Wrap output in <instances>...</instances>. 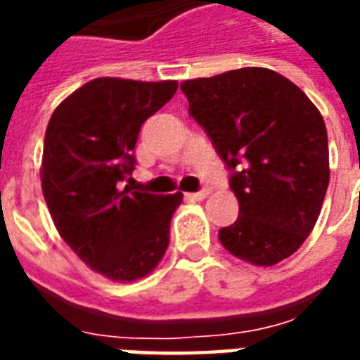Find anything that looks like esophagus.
<instances>
[{
	"label": "esophagus",
	"instance_id": "obj_1",
	"mask_svg": "<svg viewBox=\"0 0 360 360\" xmlns=\"http://www.w3.org/2000/svg\"><path fill=\"white\" fill-rule=\"evenodd\" d=\"M208 195H210V188L204 187V188H200L198 193H187L185 196H187L188 200H204V198H206Z\"/></svg>",
	"mask_w": 360,
	"mask_h": 360
}]
</instances>
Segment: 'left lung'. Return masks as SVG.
I'll use <instances>...</instances> for the list:
<instances>
[{
  "label": "left lung",
  "mask_w": 360,
  "mask_h": 360,
  "mask_svg": "<svg viewBox=\"0 0 360 360\" xmlns=\"http://www.w3.org/2000/svg\"><path fill=\"white\" fill-rule=\"evenodd\" d=\"M181 90L239 198V218L219 229L221 245L257 266L291 257L316 224L330 183L328 133L316 105L262 67L185 81Z\"/></svg>",
  "instance_id": "8db88e82"
}]
</instances>
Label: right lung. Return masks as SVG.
Segmentation results:
<instances>
[{
  "label": "right lung",
  "mask_w": 360,
  "mask_h": 360,
  "mask_svg": "<svg viewBox=\"0 0 360 360\" xmlns=\"http://www.w3.org/2000/svg\"><path fill=\"white\" fill-rule=\"evenodd\" d=\"M175 92V81L94 79L59 103L46 129L42 191L53 224L84 264L115 281L150 274L169 245L183 195L123 183L142 123Z\"/></svg>",
  "instance_id": "add662e5"
}]
</instances>
